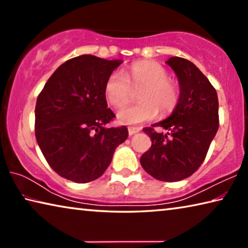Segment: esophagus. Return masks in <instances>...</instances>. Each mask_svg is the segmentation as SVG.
Segmentation results:
<instances>
[{
	"label": "esophagus",
	"instance_id": "obj_1",
	"mask_svg": "<svg viewBox=\"0 0 248 248\" xmlns=\"http://www.w3.org/2000/svg\"><path fill=\"white\" fill-rule=\"evenodd\" d=\"M140 131V128H134V127H130L128 128V132H129V136H133L134 133L139 132Z\"/></svg>",
	"mask_w": 248,
	"mask_h": 248
}]
</instances>
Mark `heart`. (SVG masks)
<instances>
[{
    "instance_id": "1",
    "label": "heart",
    "mask_w": 248,
    "mask_h": 248,
    "mask_svg": "<svg viewBox=\"0 0 248 248\" xmlns=\"http://www.w3.org/2000/svg\"><path fill=\"white\" fill-rule=\"evenodd\" d=\"M142 89L138 94L140 103L125 107L117 118L124 124H139L157 116L170 115L179 102L177 84L170 81L169 73L154 61H139L124 72L115 71L105 83V96L115 108H123L132 98V90Z\"/></svg>"
}]
</instances>
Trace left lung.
Returning a JSON list of instances; mask_svg holds the SVG:
<instances>
[{"instance_id":"left-lung-1","label":"left lung","mask_w":248,"mask_h":248,"mask_svg":"<svg viewBox=\"0 0 248 248\" xmlns=\"http://www.w3.org/2000/svg\"><path fill=\"white\" fill-rule=\"evenodd\" d=\"M179 83V102L165 120L143 128L152 141L140 163L146 173L162 182H178L199 169L219 128L217 91L197 66L186 59L166 61ZM155 126L165 133L155 131Z\"/></svg>"}]
</instances>
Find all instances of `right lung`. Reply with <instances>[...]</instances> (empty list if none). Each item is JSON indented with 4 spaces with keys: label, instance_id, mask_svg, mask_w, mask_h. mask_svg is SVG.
Segmentation results:
<instances>
[{
    "label": "right lung",
    "instance_id": "right-lung-1",
    "mask_svg": "<svg viewBox=\"0 0 248 248\" xmlns=\"http://www.w3.org/2000/svg\"><path fill=\"white\" fill-rule=\"evenodd\" d=\"M121 60L83 54L54 71L37 98L36 140L50 167L63 178L84 184L100 177L127 127L106 128L115 118L107 108L105 83Z\"/></svg>",
    "mask_w": 248,
    "mask_h": 248
}]
</instances>
